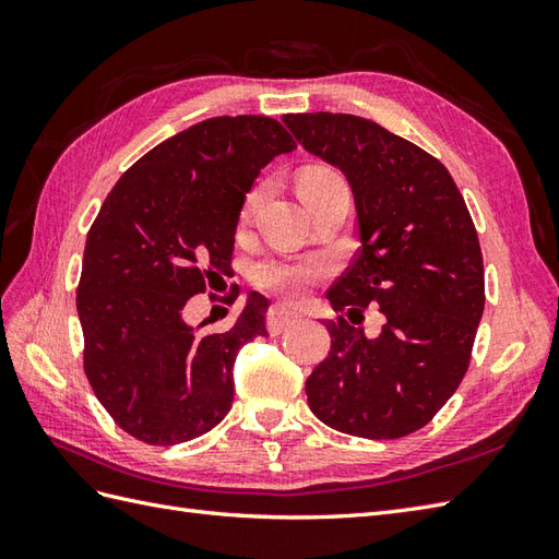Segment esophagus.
Instances as JSON below:
<instances>
[{
    "label": "esophagus",
    "instance_id": "obj_1",
    "mask_svg": "<svg viewBox=\"0 0 559 559\" xmlns=\"http://www.w3.org/2000/svg\"><path fill=\"white\" fill-rule=\"evenodd\" d=\"M298 319H300L298 312H290V310H286V307L273 305L271 310H269V314H266V326H269V331H271L273 336H278L288 326H293L295 322H298Z\"/></svg>",
    "mask_w": 559,
    "mask_h": 559
}]
</instances>
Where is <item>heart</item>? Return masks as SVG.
I'll use <instances>...</instances> for the list:
<instances>
[{
	"mask_svg": "<svg viewBox=\"0 0 559 559\" xmlns=\"http://www.w3.org/2000/svg\"><path fill=\"white\" fill-rule=\"evenodd\" d=\"M343 182V177L336 168L331 165H307V168L300 170L298 175V189L300 197L307 199L312 194H322L326 189H334ZM261 189H252L245 199V209L242 216L247 218L249 213L254 211V206L259 204ZM329 273V264L324 259H281V257H269L261 259L252 266V283L259 290H266L273 295H281V298H300L302 290L312 283L322 281Z\"/></svg>",
	"mask_w": 559,
	"mask_h": 559,
	"instance_id": "b5f03b06",
	"label": "heart"
}]
</instances>
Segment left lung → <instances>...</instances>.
Returning <instances> with one entry per match:
<instances>
[{"mask_svg": "<svg viewBox=\"0 0 559 559\" xmlns=\"http://www.w3.org/2000/svg\"><path fill=\"white\" fill-rule=\"evenodd\" d=\"M283 122L353 187L362 245L326 298L336 312L379 305L386 317L377 338L329 319L331 348L307 377V403L338 432L406 437L435 418L468 370L485 307L476 225L444 165L377 122L334 112Z\"/></svg>", "mask_w": 559, "mask_h": 559, "instance_id": "obj_1", "label": "left lung"}]
</instances>
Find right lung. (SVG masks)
Listing matches in <instances>:
<instances>
[{"instance_id": "add662e5", "label": "right lung", "mask_w": 559, "mask_h": 559, "mask_svg": "<svg viewBox=\"0 0 559 559\" xmlns=\"http://www.w3.org/2000/svg\"><path fill=\"white\" fill-rule=\"evenodd\" d=\"M293 148L271 117H211L141 156L103 201L76 288L83 372L139 442H189L228 415L237 350L266 336L269 300L249 295L221 334L189 326L182 310L233 276L245 194L266 163Z\"/></svg>"}]
</instances>
